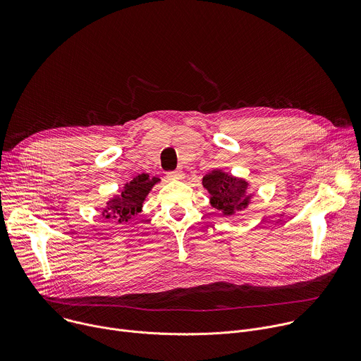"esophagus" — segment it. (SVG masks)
I'll return each mask as SVG.
<instances>
[{"label": "esophagus", "instance_id": "1", "mask_svg": "<svg viewBox=\"0 0 361 361\" xmlns=\"http://www.w3.org/2000/svg\"><path fill=\"white\" fill-rule=\"evenodd\" d=\"M167 178L169 180H173V181H177V180H181L183 178V174H181V171H169L167 173Z\"/></svg>", "mask_w": 361, "mask_h": 361}]
</instances>
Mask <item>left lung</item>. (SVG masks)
<instances>
[{"mask_svg":"<svg viewBox=\"0 0 361 361\" xmlns=\"http://www.w3.org/2000/svg\"><path fill=\"white\" fill-rule=\"evenodd\" d=\"M210 194V204L224 217L241 214L254 198L250 192V183L245 178L235 177L221 169L205 174L201 181Z\"/></svg>","mask_w":361,"mask_h":361,"instance_id":"left-lung-1","label":"left lung"}]
</instances>
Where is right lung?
<instances>
[{"mask_svg":"<svg viewBox=\"0 0 361 361\" xmlns=\"http://www.w3.org/2000/svg\"><path fill=\"white\" fill-rule=\"evenodd\" d=\"M159 181L160 178H149L148 174L134 177L123 185L121 192L109 198L106 207L101 210V216L106 220H116L117 224L130 223L142 210L147 195Z\"/></svg>","mask_w":361,"mask_h":361,"instance_id":"obj_1","label":"right lung"}]
</instances>
